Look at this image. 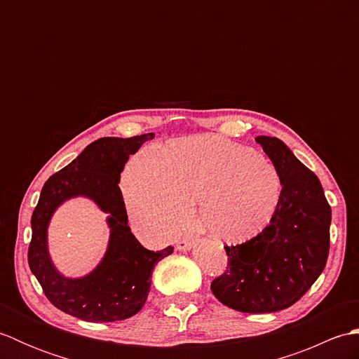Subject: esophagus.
<instances>
[{"label":"esophagus","mask_w":359,"mask_h":359,"mask_svg":"<svg viewBox=\"0 0 359 359\" xmlns=\"http://www.w3.org/2000/svg\"><path fill=\"white\" fill-rule=\"evenodd\" d=\"M194 247V241L191 239H184V241H179L177 245H175V250L179 251H189Z\"/></svg>","instance_id":"obj_1"}]
</instances>
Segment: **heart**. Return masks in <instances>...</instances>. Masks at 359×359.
Here are the masks:
<instances>
[{
    "mask_svg": "<svg viewBox=\"0 0 359 359\" xmlns=\"http://www.w3.org/2000/svg\"><path fill=\"white\" fill-rule=\"evenodd\" d=\"M129 216L154 238H170L199 201L202 225L226 242H245L270 225L280 201L276 166L262 152L217 135L142 151L123 172Z\"/></svg>",
    "mask_w": 359,
    "mask_h": 359,
    "instance_id": "1",
    "label": "heart"
}]
</instances>
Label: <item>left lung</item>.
<instances>
[{
    "label": "left lung",
    "mask_w": 359,
    "mask_h": 359,
    "mask_svg": "<svg viewBox=\"0 0 359 359\" xmlns=\"http://www.w3.org/2000/svg\"><path fill=\"white\" fill-rule=\"evenodd\" d=\"M280 177V201L270 225L242 245L225 247L226 271L211 292L243 313L293 306L323 273L330 247L332 210L321 182L276 137L259 135Z\"/></svg>",
    "instance_id": "obj_1"
}]
</instances>
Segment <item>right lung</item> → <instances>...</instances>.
<instances>
[{
	"mask_svg": "<svg viewBox=\"0 0 359 359\" xmlns=\"http://www.w3.org/2000/svg\"><path fill=\"white\" fill-rule=\"evenodd\" d=\"M154 133L120 139L103 137L83 149L77 158L46 182L32 220L29 266L48 299L67 315L88 323L123 321L147 302L154 265L172 253V247L149 251L128 225L120 172L131 154ZM85 196L109 215L110 241L104 257L83 277H65L48 253L47 230L51 216L67 200Z\"/></svg>",
	"mask_w": 359,
	"mask_h": 359,
	"instance_id": "1",
	"label": "right lung"
}]
</instances>
